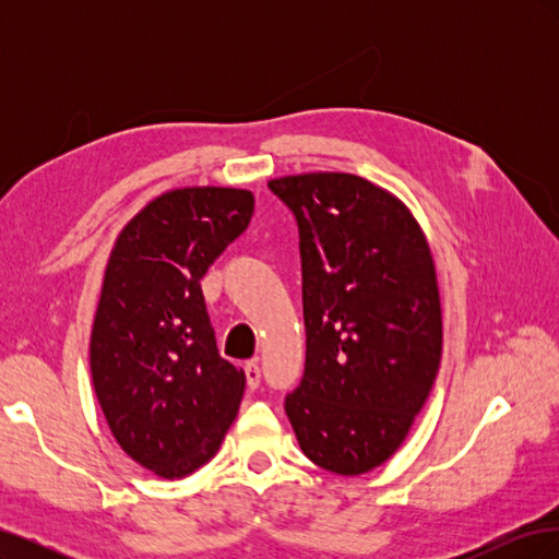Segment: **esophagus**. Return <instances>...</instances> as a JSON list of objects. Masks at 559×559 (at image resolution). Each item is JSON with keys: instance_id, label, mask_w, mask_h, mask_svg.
<instances>
[{"instance_id": "34e87169", "label": "esophagus", "mask_w": 559, "mask_h": 559, "mask_svg": "<svg viewBox=\"0 0 559 559\" xmlns=\"http://www.w3.org/2000/svg\"><path fill=\"white\" fill-rule=\"evenodd\" d=\"M245 376H247V386L257 389L261 384V368L257 361H247L245 364Z\"/></svg>"}]
</instances>
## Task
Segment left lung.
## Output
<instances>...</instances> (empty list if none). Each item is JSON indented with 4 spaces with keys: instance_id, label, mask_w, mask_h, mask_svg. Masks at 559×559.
<instances>
[{
    "instance_id": "1",
    "label": "left lung",
    "mask_w": 559,
    "mask_h": 559,
    "mask_svg": "<svg viewBox=\"0 0 559 559\" xmlns=\"http://www.w3.org/2000/svg\"><path fill=\"white\" fill-rule=\"evenodd\" d=\"M267 186L298 222L308 337L284 411L310 462L361 476L401 448L441 366L431 249L413 212L364 177L306 173Z\"/></svg>"
}]
</instances>
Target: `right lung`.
Wrapping results in <instances>:
<instances>
[{"instance_id":"right-lung-1","label":"right lung","mask_w":559,"mask_h":559,"mask_svg":"<svg viewBox=\"0 0 559 559\" xmlns=\"http://www.w3.org/2000/svg\"><path fill=\"white\" fill-rule=\"evenodd\" d=\"M251 214L247 189H173L109 253L91 333L95 396L116 443L167 480L207 464L240 408L245 373L218 357L200 280Z\"/></svg>"}]
</instances>
